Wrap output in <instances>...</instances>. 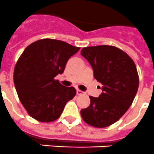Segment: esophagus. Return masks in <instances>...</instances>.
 <instances>
[{
  "instance_id": "1",
  "label": "esophagus",
  "mask_w": 154,
  "mask_h": 154,
  "mask_svg": "<svg viewBox=\"0 0 154 154\" xmlns=\"http://www.w3.org/2000/svg\"><path fill=\"white\" fill-rule=\"evenodd\" d=\"M76 93H77V94L78 95H82V94H84V92L82 91H80V90H77L76 91Z\"/></svg>"
}]
</instances>
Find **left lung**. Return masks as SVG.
Here are the masks:
<instances>
[{"instance_id": "1", "label": "left lung", "mask_w": 154, "mask_h": 154, "mask_svg": "<svg viewBox=\"0 0 154 154\" xmlns=\"http://www.w3.org/2000/svg\"><path fill=\"white\" fill-rule=\"evenodd\" d=\"M81 55L103 86L100 96H90L91 104L80 113L89 125L106 128L120 120L134 101L139 83L136 66L125 52L112 45L86 47Z\"/></svg>"}]
</instances>
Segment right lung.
I'll return each instance as SVG.
<instances>
[{"instance_id":"right-lung-1","label":"right lung","mask_w":154,"mask_h":154,"mask_svg":"<svg viewBox=\"0 0 154 154\" xmlns=\"http://www.w3.org/2000/svg\"><path fill=\"white\" fill-rule=\"evenodd\" d=\"M79 49L63 41L44 38L24 49L13 79L19 98L31 117L43 123L54 121L75 97L74 87L63 86L54 78L63 73L68 59Z\"/></svg>"}]
</instances>
